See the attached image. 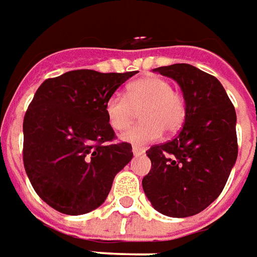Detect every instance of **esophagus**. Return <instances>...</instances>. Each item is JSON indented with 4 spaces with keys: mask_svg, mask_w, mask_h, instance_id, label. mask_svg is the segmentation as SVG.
Masks as SVG:
<instances>
[{
    "mask_svg": "<svg viewBox=\"0 0 257 257\" xmlns=\"http://www.w3.org/2000/svg\"><path fill=\"white\" fill-rule=\"evenodd\" d=\"M132 152H134V155H136V156H138V155H142L143 152V148H139V146H134V148H132Z\"/></svg>",
    "mask_w": 257,
    "mask_h": 257,
    "instance_id": "obj_1",
    "label": "esophagus"
}]
</instances>
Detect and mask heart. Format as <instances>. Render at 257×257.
Returning a JSON list of instances; mask_svg holds the SVG:
<instances>
[{"label": "heart", "mask_w": 257, "mask_h": 257, "mask_svg": "<svg viewBox=\"0 0 257 257\" xmlns=\"http://www.w3.org/2000/svg\"><path fill=\"white\" fill-rule=\"evenodd\" d=\"M141 109L142 122L121 136L122 141L142 146L159 139L163 131L177 132L187 116L184 95L172 88V83L160 76H146L132 81L125 95L111 94L105 101L106 121L116 132H123L135 122Z\"/></svg>", "instance_id": "1"}]
</instances>
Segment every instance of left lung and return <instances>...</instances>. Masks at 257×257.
<instances>
[{"label": "left lung", "mask_w": 257, "mask_h": 257, "mask_svg": "<svg viewBox=\"0 0 257 257\" xmlns=\"http://www.w3.org/2000/svg\"><path fill=\"white\" fill-rule=\"evenodd\" d=\"M156 71L179 83L187 116L179 136L146 152L152 169L142 180L143 191L163 215H195L222 193L236 162V112L208 73L186 63Z\"/></svg>", "instance_id": "left-lung-1"}]
</instances>
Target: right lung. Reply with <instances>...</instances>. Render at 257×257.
Here are the masks:
<instances>
[{
  "label": "right lung",
  "instance_id": "obj_1",
  "mask_svg": "<svg viewBox=\"0 0 257 257\" xmlns=\"http://www.w3.org/2000/svg\"><path fill=\"white\" fill-rule=\"evenodd\" d=\"M135 73L71 70L35 92L24 118L22 158L33 190L56 211L80 215L99 207L131 162L132 146L114 142L104 105Z\"/></svg>",
  "mask_w": 257,
  "mask_h": 257
}]
</instances>
